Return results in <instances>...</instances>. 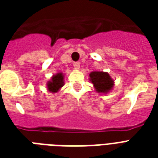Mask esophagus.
<instances>
[{"label":"esophagus","mask_w":158,"mask_h":158,"mask_svg":"<svg viewBox=\"0 0 158 158\" xmlns=\"http://www.w3.org/2000/svg\"><path fill=\"white\" fill-rule=\"evenodd\" d=\"M74 67L75 69H79V68H80V64H79V62H74Z\"/></svg>","instance_id":"obj_1"}]
</instances>
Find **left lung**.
<instances>
[{
  "instance_id": "8db88e82",
  "label": "left lung",
  "mask_w": 158,
  "mask_h": 158,
  "mask_svg": "<svg viewBox=\"0 0 158 158\" xmlns=\"http://www.w3.org/2000/svg\"><path fill=\"white\" fill-rule=\"evenodd\" d=\"M89 81L94 84V89L98 94H108L115 86V82L107 72H91L89 74Z\"/></svg>"
}]
</instances>
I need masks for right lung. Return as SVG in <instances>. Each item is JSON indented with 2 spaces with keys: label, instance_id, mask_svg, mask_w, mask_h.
Instances as JSON below:
<instances>
[{
  "label": "right lung",
  "instance_id": "obj_1",
  "mask_svg": "<svg viewBox=\"0 0 158 158\" xmlns=\"http://www.w3.org/2000/svg\"><path fill=\"white\" fill-rule=\"evenodd\" d=\"M64 74L62 72L53 74L51 77L50 80L47 82V89L51 94H56L60 90L62 87L64 86Z\"/></svg>",
  "mask_w": 158,
  "mask_h": 158
}]
</instances>
